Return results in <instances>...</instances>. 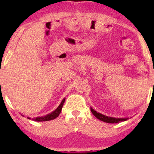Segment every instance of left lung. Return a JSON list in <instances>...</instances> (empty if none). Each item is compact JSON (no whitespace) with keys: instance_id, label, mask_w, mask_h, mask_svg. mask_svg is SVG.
<instances>
[{"instance_id":"1","label":"left lung","mask_w":154,"mask_h":154,"mask_svg":"<svg viewBox=\"0 0 154 154\" xmlns=\"http://www.w3.org/2000/svg\"><path fill=\"white\" fill-rule=\"evenodd\" d=\"M91 109L92 113H93V115L95 116L97 119H98L100 121L106 122V123H117L120 121H125L127 120L128 119H116V118H112V117H108L106 116L101 114L100 113H97L96 111H94L93 109Z\"/></svg>"}]
</instances>
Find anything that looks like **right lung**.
<instances>
[{
    "instance_id": "obj_1",
    "label": "right lung",
    "mask_w": 154,
    "mask_h": 154,
    "mask_svg": "<svg viewBox=\"0 0 154 154\" xmlns=\"http://www.w3.org/2000/svg\"><path fill=\"white\" fill-rule=\"evenodd\" d=\"M65 102V99L62 100V102H61V104H60V106L57 107V109H56L55 111H53V112L50 113V114H48L47 116H43V117H38L36 119H33V120L35 121H39V122H41V121H51V120H53L54 119H56L57 117H58V116L60 115V113H61V111H62V106L63 105H64V103ZM27 119H31L30 118L27 117Z\"/></svg>"
}]
</instances>
